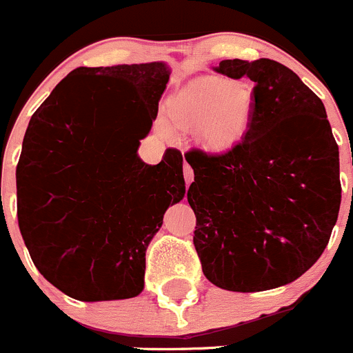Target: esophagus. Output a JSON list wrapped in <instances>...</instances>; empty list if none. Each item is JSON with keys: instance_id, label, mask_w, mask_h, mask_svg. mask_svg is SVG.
I'll use <instances>...</instances> for the list:
<instances>
[{"instance_id": "obj_1", "label": "esophagus", "mask_w": 353, "mask_h": 353, "mask_svg": "<svg viewBox=\"0 0 353 353\" xmlns=\"http://www.w3.org/2000/svg\"><path fill=\"white\" fill-rule=\"evenodd\" d=\"M183 179H185V183L187 185H189V183L192 182V180H194V171H192V168L189 166V164H183Z\"/></svg>"}]
</instances>
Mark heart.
Wrapping results in <instances>:
<instances>
[{"label":"heart","mask_w":353,"mask_h":353,"mask_svg":"<svg viewBox=\"0 0 353 353\" xmlns=\"http://www.w3.org/2000/svg\"><path fill=\"white\" fill-rule=\"evenodd\" d=\"M252 97L236 81L210 77L183 90L173 101L170 117L176 125L203 127L208 143L230 145L245 129Z\"/></svg>","instance_id":"obj_1"}]
</instances>
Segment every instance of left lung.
Here are the masks:
<instances>
[{
  "label": "left lung",
  "mask_w": 353,
  "mask_h": 353,
  "mask_svg": "<svg viewBox=\"0 0 353 353\" xmlns=\"http://www.w3.org/2000/svg\"><path fill=\"white\" fill-rule=\"evenodd\" d=\"M215 70L254 88L244 138L185 154L201 269L230 292L288 285L322 256L338 221V143L323 102L279 61L224 60Z\"/></svg>",
  "instance_id": "left-lung-1"
}]
</instances>
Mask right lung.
<instances>
[{"label":"right lung","mask_w":353,"mask_h":353,"mask_svg":"<svg viewBox=\"0 0 353 353\" xmlns=\"http://www.w3.org/2000/svg\"><path fill=\"white\" fill-rule=\"evenodd\" d=\"M170 68L79 67L30 120L17 171V221L39 272L77 301H117L145 286V252L185 194L182 154L138 157Z\"/></svg>","instance_id":"add662e5"}]
</instances>
